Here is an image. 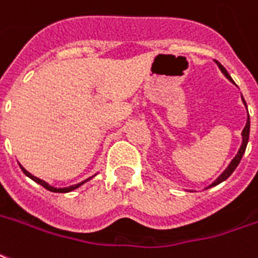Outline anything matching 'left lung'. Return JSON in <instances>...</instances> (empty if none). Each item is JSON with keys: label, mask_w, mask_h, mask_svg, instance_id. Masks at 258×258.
<instances>
[{"label": "left lung", "mask_w": 258, "mask_h": 258, "mask_svg": "<svg viewBox=\"0 0 258 258\" xmlns=\"http://www.w3.org/2000/svg\"><path fill=\"white\" fill-rule=\"evenodd\" d=\"M217 64H218V67L221 68V71H222L223 75H225L226 78L229 79L230 82H233V79L230 78V75L228 74V71H226V70H225V68H223V67L221 66V64H219L218 61H217ZM233 84H235V82H233ZM242 99H243V96H242ZM243 103H244V106L247 107V104H246V102H244V99H243ZM248 134H250V117H248V113H247V123H246V125H244V128H243V131H242L243 141H242V145H240V149H239V152H237V155H236L235 158L232 159V162L229 163V166H228L226 169H225V170H223L222 174H221V176H219V177H218V179L215 180V181H214L212 184L208 185L207 188H210V187H214V185H217V184H219V183H222V181H225V180L229 177L232 173L235 172V169L237 167V165L240 163L243 154H244V151H246V147H247Z\"/></svg>", "instance_id": "left-lung-1"}]
</instances>
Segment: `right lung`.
<instances>
[{
  "instance_id": "right-lung-1",
  "label": "right lung",
  "mask_w": 258,
  "mask_h": 258,
  "mask_svg": "<svg viewBox=\"0 0 258 258\" xmlns=\"http://www.w3.org/2000/svg\"><path fill=\"white\" fill-rule=\"evenodd\" d=\"M21 169H22L23 173H25V174H26L28 177H30V179L33 180V181H36V183H39L40 185H43V187H44L46 190H48V191H53V192H70V191H73V190L78 188L79 185H82L84 183H85V181H88V180H89V179H88V180H85V181H82V183H78V184H75V185H70V187H64V188H57V187H53V185L47 184V183H46L44 180H41V179H39V177L33 176V174H30V173H29L26 169H23L22 166H21Z\"/></svg>"
}]
</instances>
